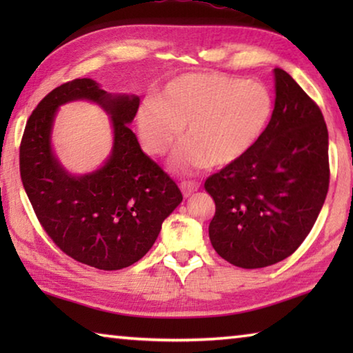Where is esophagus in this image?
<instances>
[{"label": "esophagus", "mask_w": 353, "mask_h": 353, "mask_svg": "<svg viewBox=\"0 0 353 353\" xmlns=\"http://www.w3.org/2000/svg\"><path fill=\"white\" fill-rule=\"evenodd\" d=\"M199 188V183L198 182H193V181H183L181 182V190H182V194L185 198H188L191 193H194L196 190Z\"/></svg>", "instance_id": "1"}]
</instances>
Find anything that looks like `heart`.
Here are the masks:
<instances>
[{"instance_id":"b5f03b06","label":"heart","mask_w":353,"mask_h":353,"mask_svg":"<svg viewBox=\"0 0 353 353\" xmlns=\"http://www.w3.org/2000/svg\"><path fill=\"white\" fill-rule=\"evenodd\" d=\"M272 97L260 82L224 73L182 74L148 98L137 117L143 148L163 155L181 137L177 170L225 166L254 148L272 115Z\"/></svg>"}]
</instances>
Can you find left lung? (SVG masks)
I'll return each mask as SVG.
<instances>
[{"label":"left lung","mask_w":353,"mask_h":353,"mask_svg":"<svg viewBox=\"0 0 353 353\" xmlns=\"http://www.w3.org/2000/svg\"><path fill=\"white\" fill-rule=\"evenodd\" d=\"M274 74L276 105L260 140L204 183L216 205L208 225L212 246L244 270L294 252L313 229L330 183L319 105L286 71Z\"/></svg>","instance_id":"1"}]
</instances>
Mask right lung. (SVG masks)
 <instances>
[{
  "label": "right lung",
  "mask_w": 353,
  "mask_h": 353,
  "mask_svg": "<svg viewBox=\"0 0 353 353\" xmlns=\"http://www.w3.org/2000/svg\"><path fill=\"white\" fill-rule=\"evenodd\" d=\"M74 99L104 106L116 134L106 165L81 178L61 170L49 145L57 107ZM139 105L137 97H113L92 79H74L40 101L23 132L20 176L35 216L63 254L98 270L117 271L139 261L182 202L176 182L141 151L129 129Z\"/></svg>",
  "instance_id": "right-lung-1"
}]
</instances>
